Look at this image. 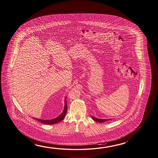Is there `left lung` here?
I'll return each instance as SVG.
<instances>
[{"label": "left lung", "instance_id": "left-lung-1", "mask_svg": "<svg viewBox=\"0 0 158 158\" xmlns=\"http://www.w3.org/2000/svg\"><path fill=\"white\" fill-rule=\"evenodd\" d=\"M91 118H92L94 120L96 121V122H98V123H103L104 121L108 120H107V119H99V118H94V117H93V116H91Z\"/></svg>", "mask_w": 158, "mask_h": 158}]
</instances>
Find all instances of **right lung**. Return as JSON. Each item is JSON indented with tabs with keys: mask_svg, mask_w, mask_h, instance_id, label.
I'll return each instance as SVG.
<instances>
[{
	"mask_svg": "<svg viewBox=\"0 0 158 158\" xmlns=\"http://www.w3.org/2000/svg\"><path fill=\"white\" fill-rule=\"evenodd\" d=\"M64 108L63 110V111L62 113L60 114L57 118H55L52 120H42V119H39V118H35L36 120L38 121L39 122H40L41 123H44V124H48V125H53L55 123H58L59 122H60V121L62 120L63 118L66 116V112L67 110V101H66V98H65L64 100Z\"/></svg>",
	"mask_w": 158,
	"mask_h": 158,
	"instance_id": "right-lung-1",
	"label": "right lung"
}]
</instances>
